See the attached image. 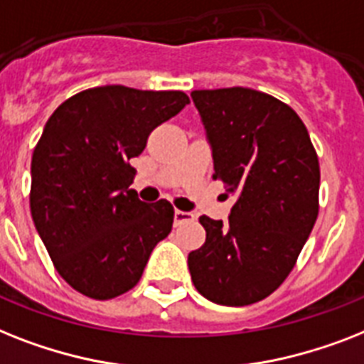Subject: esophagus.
<instances>
[{"label":"esophagus","mask_w":364,"mask_h":364,"mask_svg":"<svg viewBox=\"0 0 364 364\" xmlns=\"http://www.w3.org/2000/svg\"><path fill=\"white\" fill-rule=\"evenodd\" d=\"M188 220H194V215L191 211H179V209H176V213H173V224L176 226H179L183 223H188Z\"/></svg>","instance_id":"34e87169"}]
</instances>
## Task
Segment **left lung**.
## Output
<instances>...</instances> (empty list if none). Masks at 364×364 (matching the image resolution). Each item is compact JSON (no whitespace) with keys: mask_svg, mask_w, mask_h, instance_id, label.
I'll return each mask as SVG.
<instances>
[{"mask_svg":"<svg viewBox=\"0 0 364 364\" xmlns=\"http://www.w3.org/2000/svg\"><path fill=\"white\" fill-rule=\"evenodd\" d=\"M213 153L215 179L235 196L226 223L200 217L192 282L224 306L258 303L294 269L318 218L320 164L305 123L279 99L224 87L191 93Z\"/></svg>","mask_w":364,"mask_h":364,"instance_id":"obj_1","label":"left lung"}]
</instances>
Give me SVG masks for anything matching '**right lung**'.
<instances>
[{
	"instance_id": "1",
	"label": "right lung",
	"mask_w": 364,
	"mask_h": 364,
	"mask_svg": "<svg viewBox=\"0 0 364 364\" xmlns=\"http://www.w3.org/2000/svg\"><path fill=\"white\" fill-rule=\"evenodd\" d=\"M185 105L183 91L100 85L46 121L31 159L29 208L58 273L80 294L105 301L134 288L172 232V203L141 202L129 161Z\"/></svg>"
}]
</instances>
